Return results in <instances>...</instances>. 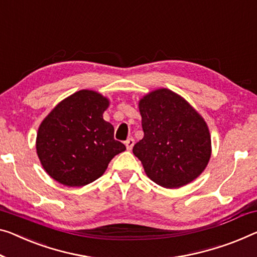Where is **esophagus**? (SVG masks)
I'll return each mask as SVG.
<instances>
[{
    "label": "esophagus",
    "instance_id": "1",
    "mask_svg": "<svg viewBox=\"0 0 257 257\" xmlns=\"http://www.w3.org/2000/svg\"><path fill=\"white\" fill-rule=\"evenodd\" d=\"M125 146H126V148L128 149V151H131V149L133 148V146H134V139H132V138H130V139H127L125 141Z\"/></svg>",
    "mask_w": 257,
    "mask_h": 257
}]
</instances>
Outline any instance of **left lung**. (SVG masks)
Here are the masks:
<instances>
[{"label": "left lung", "mask_w": 257, "mask_h": 257, "mask_svg": "<svg viewBox=\"0 0 257 257\" xmlns=\"http://www.w3.org/2000/svg\"><path fill=\"white\" fill-rule=\"evenodd\" d=\"M144 138L133 147L147 176L165 188H178L199 177L211 155L206 121L183 97L167 88L139 102Z\"/></svg>", "instance_id": "8db88e82"}]
</instances>
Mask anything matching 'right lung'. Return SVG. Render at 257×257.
<instances>
[{
    "instance_id": "obj_1",
    "label": "right lung",
    "mask_w": 257,
    "mask_h": 257,
    "mask_svg": "<svg viewBox=\"0 0 257 257\" xmlns=\"http://www.w3.org/2000/svg\"><path fill=\"white\" fill-rule=\"evenodd\" d=\"M109 101L82 89L63 100L42 121L37 152L47 173L65 186L87 185L103 175L109 162L126 147L103 119Z\"/></svg>"
}]
</instances>
